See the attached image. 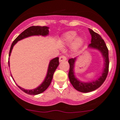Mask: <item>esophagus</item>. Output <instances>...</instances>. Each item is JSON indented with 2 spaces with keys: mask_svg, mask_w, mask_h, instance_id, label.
I'll list each match as a JSON object with an SVG mask.
<instances>
[{
  "mask_svg": "<svg viewBox=\"0 0 120 120\" xmlns=\"http://www.w3.org/2000/svg\"><path fill=\"white\" fill-rule=\"evenodd\" d=\"M67 60V57H66L65 56H61L59 58V61L61 62V61H66Z\"/></svg>",
  "mask_w": 120,
  "mask_h": 120,
  "instance_id": "1",
  "label": "esophagus"
}]
</instances>
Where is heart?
<instances>
[{
  "mask_svg": "<svg viewBox=\"0 0 120 120\" xmlns=\"http://www.w3.org/2000/svg\"><path fill=\"white\" fill-rule=\"evenodd\" d=\"M77 32H75V31H72L67 32V33L64 35L63 37V43L64 45H71L72 42H74L75 39L77 37ZM82 39L80 37L77 38L76 40L74 41V42L73 43V45H72L74 50H77V49H79L82 46Z\"/></svg>",
  "mask_w": 120,
  "mask_h": 120,
  "instance_id": "heart-1",
  "label": "heart"
}]
</instances>
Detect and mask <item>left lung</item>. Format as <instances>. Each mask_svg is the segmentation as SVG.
<instances>
[{
	"mask_svg": "<svg viewBox=\"0 0 120 120\" xmlns=\"http://www.w3.org/2000/svg\"><path fill=\"white\" fill-rule=\"evenodd\" d=\"M89 32L91 35V43L89 45L88 48L96 49L99 50L102 54L105 60V67L101 75L95 81L90 82H82L80 81L74 75V64L75 62V58H71L69 59L68 63L70 64V70L68 72V77L70 81L74 88L78 91L81 92L87 93L94 91L99 88L107 78L109 72V50L105 41L101 36L98 34L94 32L93 30L89 29Z\"/></svg>",
	"mask_w": 120,
	"mask_h": 120,
	"instance_id": "8db88e82",
	"label": "left lung"
}]
</instances>
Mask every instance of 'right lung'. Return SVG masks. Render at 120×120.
<instances>
[{"mask_svg":"<svg viewBox=\"0 0 120 120\" xmlns=\"http://www.w3.org/2000/svg\"><path fill=\"white\" fill-rule=\"evenodd\" d=\"M49 34V27L46 26H32L28 28L27 29L24 31L22 33L20 34L15 39L13 42L12 43L11 45L10 49L9 52V57L10 56L11 53V50L13 49V46L14 45L18 42V41H20V40L22 39L31 36L33 35H42V36H46ZM8 66H9V60L8 61ZM59 64V57H56L54 59H52L50 60V63H49V67H48V72H47V75L46 76V78L43 82L37 88L32 90H27V89H23L21 87L19 86V88L20 89L24 92L26 94H28V95H38V94H41V93L43 92L45 90H46L47 88L49 87L50 85V83H51L52 80L53 74H54V71L56 70ZM11 76L12 75H11ZM14 80V79L13 78Z\"/></svg>","mask_w":120,"mask_h":120,"instance_id":"1","label":"right lung"}]
</instances>
